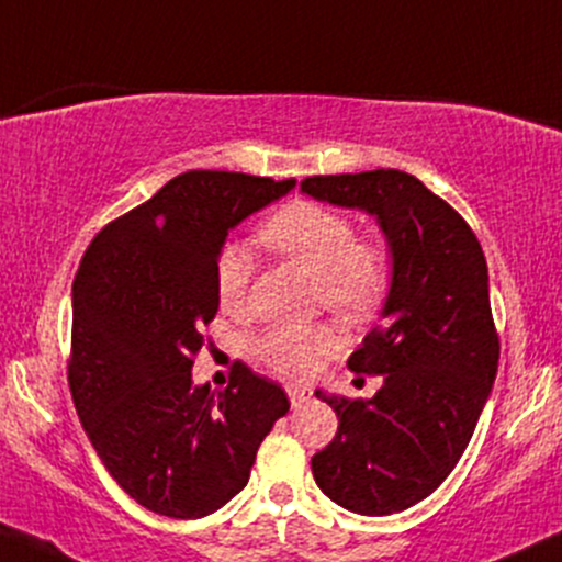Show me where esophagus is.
<instances>
[{"label": "esophagus", "instance_id": "obj_1", "mask_svg": "<svg viewBox=\"0 0 562 562\" xmlns=\"http://www.w3.org/2000/svg\"><path fill=\"white\" fill-rule=\"evenodd\" d=\"M308 395H311V392L306 387H301V384H288V397H290V403H293V405H301Z\"/></svg>", "mask_w": 562, "mask_h": 562}]
</instances>
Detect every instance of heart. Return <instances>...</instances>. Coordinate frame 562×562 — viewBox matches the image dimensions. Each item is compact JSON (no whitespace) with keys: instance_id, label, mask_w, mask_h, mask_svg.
<instances>
[{"instance_id":"b5f03b06","label":"heart","mask_w":562,"mask_h":562,"mask_svg":"<svg viewBox=\"0 0 562 562\" xmlns=\"http://www.w3.org/2000/svg\"><path fill=\"white\" fill-rule=\"evenodd\" d=\"M259 240L314 274L316 303L346 322L374 314L390 288L392 259L376 238H356L348 214L316 201H293L259 227ZM251 259L246 248L227 243L214 261L216 301L225 311H240L248 299ZM337 333L329 324H277L254 340L263 367L282 376H306L316 358L333 353Z\"/></svg>"}]
</instances>
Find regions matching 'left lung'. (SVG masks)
I'll return each mask as SVG.
<instances>
[{"label": "left lung", "mask_w": 562, "mask_h": 562, "mask_svg": "<svg viewBox=\"0 0 562 562\" xmlns=\"http://www.w3.org/2000/svg\"><path fill=\"white\" fill-rule=\"evenodd\" d=\"M301 191L380 222L392 254L382 322L348 358L382 374L369 401L316 397L337 435L311 458L316 484L361 516H390L429 497L461 461L497 374L499 337L474 229L448 201L401 170L314 175Z\"/></svg>", "instance_id": "obj_1"}]
</instances>
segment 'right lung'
Listing matches in <instances>:
<instances>
[{
	"label": "right lung",
	"instance_id": "1",
	"mask_svg": "<svg viewBox=\"0 0 562 562\" xmlns=\"http://www.w3.org/2000/svg\"><path fill=\"white\" fill-rule=\"evenodd\" d=\"M295 180L191 170L101 227L72 282V403L114 482L146 510L201 518L251 476L290 401L235 361L222 392L195 387L193 358L220 301L227 233Z\"/></svg>",
	"mask_w": 562,
	"mask_h": 562
}]
</instances>
